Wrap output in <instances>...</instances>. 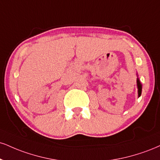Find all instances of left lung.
Returning a JSON list of instances; mask_svg holds the SVG:
<instances>
[{
  "label": "left lung",
  "instance_id": "obj_1",
  "mask_svg": "<svg viewBox=\"0 0 160 160\" xmlns=\"http://www.w3.org/2000/svg\"><path fill=\"white\" fill-rule=\"evenodd\" d=\"M136 82H137V88H138V97L139 98L142 95V85L140 82L139 79L137 78V80H136Z\"/></svg>",
  "mask_w": 160,
  "mask_h": 160
}]
</instances>
